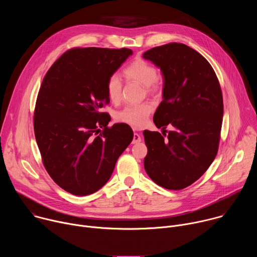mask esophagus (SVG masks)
I'll list each match as a JSON object with an SVG mask.
<instances>
[{
    "mask_svg": "<svg viewBox=\"0 0 257 257\" xmlns=\"http://www.w3.org/2000/svg\"><path fill=\"white\" fill-rule=\"evenodd\" d=\"M133 129H136V128H133ZM141 141V137L138 133H134L133 135V140H132V143L133 144H136V143H139Z\"/></svg>",
    "mask_w": 257,
    "mask_h": 257,
    "instance_id": "obj_1",
    "label": "esophagus"
}]
</instances>
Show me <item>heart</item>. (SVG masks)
Listing matches in <instances>:
<instances>
[{"label": "heart", "instance_id": "heart-1", "mask_svg": "<svg viewBox=\"0 0 257 257\" xmlns=\"http://www.w3.org/2000/svg\"><path fill=\"white\" fill-rule=\"evenodd\" d=\"M123 74L126 79L134 80L145 86L146 90L151 93L159 92L161 90L158 78V70L151 63L142 59H137L129 64L124 70ZM122 80L117 74H113L107 78L106 93L109 100L118 102L122 97ZM153 111V104L150 101L138 103H130L123 107L117 114V119L123 123L140 126Z\"/></svg>", "mask_w": 257, "mask_h": 257}]
</instances>
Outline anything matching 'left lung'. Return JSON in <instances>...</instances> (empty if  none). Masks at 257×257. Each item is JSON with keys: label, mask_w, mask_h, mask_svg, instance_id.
<instances>
[{"label": "left lung", "mask_w": 257, "mask_h": 257, "mask_svg": "<svg viewBox=\"0 0 257 257\" xmlns=\"http://www.w3.org/2000/svg\"><path fill=\"white\" fill-rule=\"evenodd\" d=\"M143 58L164 76L163 101L154 115L157 131L144 130V169L158 185L181 190L198 180L213 162L224 114L215 73L198 52L184 44L153 48ZM172 126L168 133L165 128Z\"/></svg>", "instance_id": "8db88e82"}]
</instances>
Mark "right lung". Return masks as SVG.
<instances>
[{"instance_id": "1", "label": "right lung", "mask_w": 257, "mask_h": 257, "mask_svg": "<svg viewBox=\"0 0 257 257\" xmlns=\"http://www.w3.org/2000/svg\"><path fill=\"white\" fill-rule=\"evenodd\" d=\"M132 53L125 48L71 49L43 80L33 117L35 139L47 172L71 194L99 190L133 139L130 126L107 127L111 117L100 112L109 102L107 78Z\"/></svg>"}]
</instances>
